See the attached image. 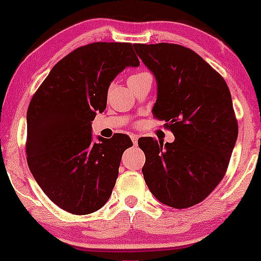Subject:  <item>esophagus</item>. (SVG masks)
<instances>
[{"mask_svg": "<svg viewBox=\"0 0 261 261\" xmlns=\"http://www.w3.org/2000/svg\"><path fill=\"white\" fill-rule=\"evenodd\" d=\"M130 139H132V142H133V144L134 145H137L138 144V135H133V134H132L130 135Z\"/></svg>", "mask_w": 261, "mask_h": 261, "instance_id": "obj_1", "label": "esophagus"}]
</instances>
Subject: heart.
<instances>
[{
  "mask_svg": "<svg viewBox=\"0 0 261 261\" xmlns=\"http://www.w3.org/2000/svg\"><path fill=\"white\" fill-rule=\"evenodd\" d=\"M139 74H140V73H137V74H133V76H130L129 78H134V77H137V76H139Z\"/></svg>",
  "mask_w": 261,
  "mask_h": 261,
  "instance_id": "obj_1",
  "label": "heart"
}]
</instances>
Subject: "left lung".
I'll return each instance as SVG.
<instances>
[{
	"instance_id": "left-lung-1",
	"label": "left lung",
	"mask_w": 261,
	"mask_h": 261,
	"mask_svg": "<svg viewBox=\"0 0 261 261\" xmlns=\"http://www.w3.org/2000/svg\"><path fill=\"white\" fill-rule=\"evenodd\" d=\"M154 73L158 97L153 116L165 121L173 142L139 140L149 191L164 204L185 209L212 194L227 172L238 138L229 88L192 49L177 44H134Z\"/></svg>"
}]
</instances>
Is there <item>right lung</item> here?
Wrapping results in <instances>:
<instances>
[{"label":"right lung","instance_id":"obj_1","mask_svg":"<svg viewBox=\"0 0 261 261\" xmlns=\"http://www.w3.org/2000/svg\"><path fill=\"white\" fill-rule=\"evenodd\" d=\"M130 42L81 46L53 66L27 110V164L51 201L74 215L101 209L115 187L126 134L91 138V121L105 112L108 88L126 66H139Z\"/></svg>","mask_w":261,"mask_h":261}]
</instances>
